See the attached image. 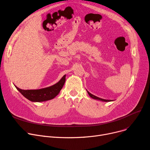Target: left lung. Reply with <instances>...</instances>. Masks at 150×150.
<instances>
[{"label": "left lung", "mask_w": 150, "mask_h": 150, "mask_svg": "<svg viewBox=\"0 0 150 150\" xmlns=\"http://www.w3.org/2000/svg\"><path fill=\"white\" fill-rule=\"evenodd\" d=\"M87 91V90H86ZM87 93L88 94H89V96L91 97V98L94 99H96V100H100V101H102V102H111V101H113V100H106V99H101V98H98V97H97L92 94H91L89 91H87Z\"/></svg>", "instance_id": "8db88e82"}]
</instances>
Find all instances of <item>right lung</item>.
<instances>
[{
  "mask_svg": "<svg viewBox=\"0 0 150 150\" xmlns=\"http://www.w3.org/2000/svg\"><path fill=\"white\" fill-rule=\"evenodd\" d=\"M66 75H64L56 84L39 90H22L16 88L24 97L33 102H40L54 99L58 95L65 82Z\"/></svg>",
  "mask_w": 150,
  "mask_h": 150,
  "instance_id": "1",
  "label": "right lung"
}]
</instances>
